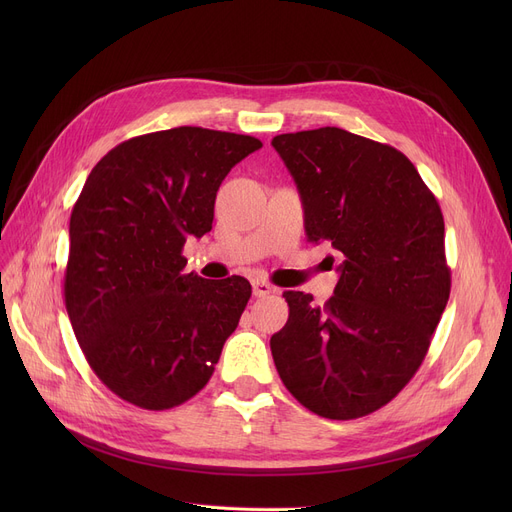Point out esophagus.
<instances>
[{
    "label": "esophagus",
    "mask_w": 512,
    "mask_h": 512,
    "mask_svg": "<svg viewBox=\"0 0 512 512\" xmlns=\"http://www.w3.org/2000/svg\"><path fill=\"white\" fill-rule=\"evenodd\" d=\"M276 288L270 284V282H265V280H253V294L257 299H261V297H267V294H272Z\"/></svg>",
    "instance_id": "esophagus-1"
}]
</instances>
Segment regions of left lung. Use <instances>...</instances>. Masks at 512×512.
Segmentation results:
<instances>
[{
    "instance_id": "obj_1",
    "label": "left lung",
    "mask_w": 512,
    "mask_h": 512,
    "mask_svg": "<svg viewBox=\"0 0 512 512\" xmlns=\"http://www.w3.org/2000/svg\"><path fill=\"white\" fill-rule=\"evenodd\" d=\"M272 145L299 188L309 240L342 255L324 307L284 292L288 321L270 340L276 369L319 417L369 415L409 384L446 309L440 205L390 145L336 126L278 134Z\"/></svg>"
}]
</instances>
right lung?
I'll use <instances>...</instances> for the list:
<instances>
[{
  "mask_svg": "<svg viewBox=\"0 0 512 512\" xmlns=\"http://www.w3.org/2000/svg\"><path fill=\"white\" fill-rule=\"evenodd\" d=\"M257 149L199 126L143 134L103 155L74 203L68 317L97 378L130 405L193 398L238 326L249 280L186 274L182 247L211 230L222 180Z\"/></svg>",
  "mask_w": 512,
  "mask_h": 512,
  "instance_id": "add662e5",
  "label": "right lung"
}]
</instances>
